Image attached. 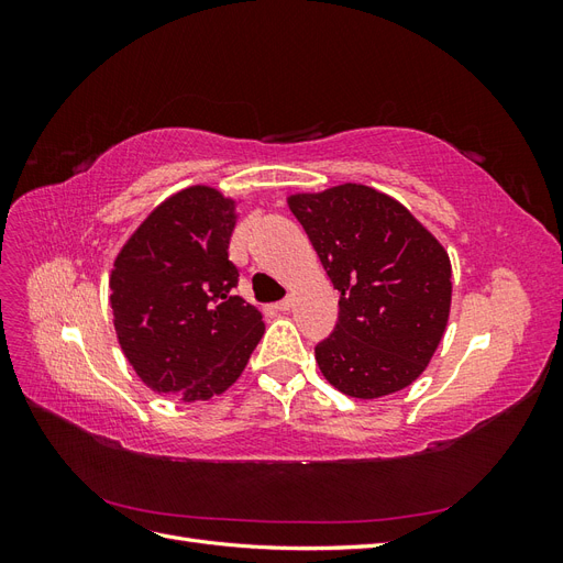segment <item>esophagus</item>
I'll use <instances>...</instances> for the list:
<instances>
[{
	"mask_svg": "<svg viewBox=\"0 0 563 563\" xmlns=\"http://www.w3.org/2000/svg\"><path fill=\"white\" fill-rule=\"evenodd\" d=\"M275 310H279V312H286V310H291V298H284V300L275 302Z\"/></svg>",
	"mask_w": 563,
	"mask_h": 563,
	"instance_id": "34e87169",
	"label": "esophagus"
}]
</instances>
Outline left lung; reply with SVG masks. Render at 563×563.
Returning a JSON list of instances; mask_svg holds the SVG:
<instances>
[{
  "mask_svg": "<svg viewBox=\"0 0 563 563\" xmlns=\"http://www.w3.org/2000/svg\"><path fill=\"white\" fill-rule=\"evenodd\" d=\"M288 209L340 291L335 331L314 347L323 378L354 399L418 380L449 323L446 249L404 203L368 185L298 192Z\"/></svg>",
  "mask_w": 563,
  "mask_h": 563,
  "instance_id": "left-lung-1",
  "label": "left lung"
}]
</instances>
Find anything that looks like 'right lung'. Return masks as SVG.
<instances>
[{
	"label": "right lung",
	"instance_id": "right-lung-1",
	"mask_svg": "<svg viewBox=\"0 0 563 563\" xmlns=\"http://www.w3.org/2000/svg\"><path fill=\"white\" fill-rule=\"evenodd\" d=\"M234 225V199L192 185L164 199L117 253L110 305L119 347L159 395H223L265 333L263 314L232 294Z\"/></svg>",
	"mask_w": 563,
	"mask_h": 563
}]
</instances>
